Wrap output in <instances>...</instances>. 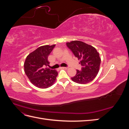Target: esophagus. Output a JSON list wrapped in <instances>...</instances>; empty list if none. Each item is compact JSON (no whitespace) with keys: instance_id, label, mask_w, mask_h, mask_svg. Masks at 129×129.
I'll use <instances>...</instances> for the list:
<instances>
[{"instance_id":"obj_1","label":"esophagus","mask_w":129,"mask_h":129,"mask_svg":"<svg viewBox=\"0 0 129 129\" xmlns=\"http://www.w3.org/2000/svg\"><path fill=\"white\" fill-rule=\"evenodd\" d=\"M60 69H68L67 67H60Z\"/></svg>"}]
</instances>
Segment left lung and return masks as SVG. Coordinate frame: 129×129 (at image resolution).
Here are the masks:
<instances>
[{
	"label": "left lung",
	"mask_w": 129,
	"mask_h": 129,
	"mask_svg": "<svg viewBox=\"0 0 129 129\" xmlns=\"http://www.w3.org/2000/svg\"><path fill=\"white\" fill-rule=\"evenodd\" d=\"M67 46L82 66L81 71L77 70L75 76L71 78L72 81L83 84L90 82L99 72L101 61L99 53L93 46L80 41L67 42Z\"/></svg>",
	"instance_id": "1"
}]
</instances>
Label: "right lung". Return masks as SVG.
<instances>
[{
  "mask_svg": "<svg viewBox=\"0 0 129 129\" xmlns=\"http://www.w3.org/2000/svg\"><path fill=\"white\" fill-rule=\"evenodd\" d=\"M55 45H45L29 53L24 63V71L28 79L35 86L41 89L51 87L56 81L57 72L47 68L48 57Z\"/></svg>",
  "mask_w": 129,
  "mask_h": 129,
  "instance_id": "1",
  "label": "right lung"
}]
</instances>
